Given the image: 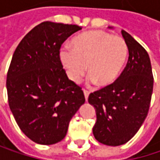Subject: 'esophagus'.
<instances>
[{
	"label": "esophagus",
	"instance_id": "obj_1",
	"mask_svg": "<svg viewBox=\"0 0 160 160\" xmlns=\"http://www.w3.org/2000/svg\"><path fill=\"white\" fill-rule=\"evenodd\" d=\"M83 92H84V96H85V99H86V101H87V100H88V97H89V94H90V92L84 89V90H83Z\"/></svg>",
	"mask_w": 160,
	"mask_h": 160
}]
</instances>
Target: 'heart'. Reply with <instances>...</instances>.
<instances>
[{
    "label": "heart",
    "mask_w": 160,
    "mask_h": 160,
    "mask_svg": "<svg viewBox=\"0 0 160 160\" xmlns=\"http://www.w3.org/2000/svg\"><path fill=\"white\" fill-rule=\"evenodd\" d=\"M72 48L60 51V61L68 79L78 83L87 71L91 83L108 86L120 75L128 58V46L120 37L102 30H89L75 37Z\"/></svg>",
    "instance_id": "heart-1"
}]
</instances>
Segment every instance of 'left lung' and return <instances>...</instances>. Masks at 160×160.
Returning a JSON list of instances; mask_svg holds the SVG:
<instances>
[{
	"mask_svg": "<svg viewBox=\"0 0 160 160\" xmlns=\"http://www.w3.org/2000/svg\"><path fill=\"white\" fill-rule=\"evenodd\" d=\"M121 34L129 50L124 70L114 83L92 92L88 98L96 112L92 133L99 143L111 146L126 144L141 128L154 84L147 52L128 32L121 30Z\"/></svg>",
	"mask_w": 160,
	"mask_h": 160,
	"instance_id": "left-lung-1",
	"label": "left lung"
}]
</instances>
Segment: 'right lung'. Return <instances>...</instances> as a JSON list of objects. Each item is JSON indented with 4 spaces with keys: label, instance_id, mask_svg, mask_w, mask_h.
Wrapping results in <instances>:
<instances>
[{
    "label": "right lung",
    "instance_id": "obj_1",
    "mask_svg": "<svg viewBox=\"0 0 160 160\" xmlns=\"http://www.w3.org/2000/svg\"><path fill=\"white\" fill-rule=\"evenodd\" d=\"M82 28L42 22L20 42L7 72L8 103L17 125L40 144L62 141L70 119L85 102L60 61L63 42Z\"/></svg>",
    "mask_w": 160,
    "mask_h": 160
}]
</instances>
